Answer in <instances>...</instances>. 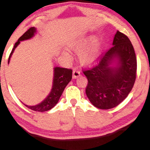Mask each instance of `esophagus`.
Here are the masks:
<instances>
[{
  "mask_svg": "<svg viewBox=\"0 0 150 150\" xmlns=\"http://www.w3.org/2000/svg\"><path fill=\"white\" fill-rule=\"evenodd\" d=\"M80 75V72L76 69H74L73 71V78H77V77H79Z\"/></svg>",
  "mask_w": 150,
  "mask_h": 150,
  "instance_id": "1",
  "label": "esophagus"
}]
</instances>
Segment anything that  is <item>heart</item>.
<instances>
[{
  "mask_svg": "<svg viewBox=\"0 0 150 150\" xmlns=\"http://www.w3.org/2000/svg\"><path fill=\"white\" fill-rule=\"evenodd\" d=\"M89 40V38L83 37L77 40V41L73 42L69 45L70 49L73 51L81 49L78 53V58L80 62L83 64H90L94 62L99 55L100 44L98 40L95 39L91 43L85 47ZM63 53L66 56H69V53L67 51H64Z\"/></svg>",
  "mask_w": 150,
  "mask_h": 150,
  "instance_id": "1",
  "label": "heart"
}]
</instances>
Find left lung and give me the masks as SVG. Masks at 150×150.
Wrapping results in <instances>:
<instances>
[{
  "mask_svg": "<svg viewBox=\"0 0 150 150\" xmlns=\"http://www.w3.org/2000/svg\"><path fill=\"white\" fill-rule=\"evenodd\" d=\"M112 45L102 53L95 64L82 70L88 79L86 94L99 109L112 108L122 102L132 89L137 77V57L127 35L117 31ZM115 57L118 66L110 67Z\"/></svg>",
  "mask_w": 150,
  "mask_h": 150,
  "instance_id": "8db88e82",
  "label": "left lung"
}]
</instances>
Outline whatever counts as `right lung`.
Listing matches in <instances>:
<instances>
[{
    "label": "right lung",
    "mask_w": 150,
    "mask_h": 150,
    "mask_svg": "<svg viewBox=\"0 0 150 150\" xmlns=\"http://www.w3.org/2000/svg\"><path fill=\"white\" fill-rule=\"evenodd\" d=\"M35 33V28L31 27L21 37L19 38L18 41L15 43L14 47H13L12 51L10 53L9 59H8V64H9L11 55H12L15 48L19 45L20 41L31 38L34 35ZM72 73H73V71L71 69L55 67L54 69V78H53V87H52L51 93L47 96V98L38 105H34V106H29V105H25V106L29 108V109L38 112L48 111L52 108L54 107L58 102L66 86L69 83V81L71 80Z\"/></svg>",
    "instance_id": "1"
}]
</instances>
